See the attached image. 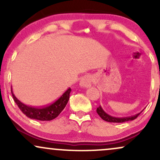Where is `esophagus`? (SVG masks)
<instances>
[{"label":"esophagus","instance_id":"34e87169","mask_svg":"<svg viewBox=\"0 0 160 160\" xmlns=\"http://www.w3.org/2000/svg\"><path fill=\"white\" fill-rule=\"evenodd\" d=\"M92 78L90 75H85L82 76L80 80V86L82 87L88 88L92 85Z\"/></svg>","mask_w":160,"mask_h":160}]
</instances>
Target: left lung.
Here are the masks:
<instances>
[{
  "label": "left lung",
  "instance_id": "8db88e82",
  "mask_svg": "<svg viewBox=\"0 0 160 160\" xmlns=\"http://www.w3.org/2000/svg\"><path fill=\"white\" fill-rule=\"evenodd\" d=\"M144 110H142L140 113H137V114L131 116V117H113V116H111L108 113H106L103 109V108L102 106H99V107L97 108L96 111L98 113V114L100 116L102 120L107 121V122H128V121H132L135 120V118H137L138 117V115L142 112Z\"/></svg>",
  "mask_w": 160,
  "mask_h": 160
}]
</instances>
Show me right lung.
I'll return each instance as SVG.
<instances>
[{
	"mask_svg": "<svg viewBox=\"0 0 160 160\" xmlns=\"http://www.w3.org/2000/svg\"><path fill=\"white\" fill-rule=\"evenodd\" d=\"M71 92V88H69L53 103L43 108H34L28 106L20 102L13 94L12 88L11 86V92H12V98L22 112L29 118L41 121H49L56 118L59 115V113L63 111L66 104H68Z\"/></svg>",
	"mask_w": 160,
	"mask_h": 160,
	"instance_id": "right-lung-1",
	"label": "right lung"
}]
</instances>
